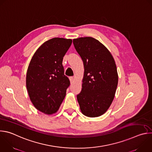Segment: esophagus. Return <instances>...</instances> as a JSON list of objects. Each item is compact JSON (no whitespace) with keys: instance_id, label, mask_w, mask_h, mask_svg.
Listing matches in <instances>:
<instances>
[{"instance_id":"esophagus-1","label":"esophagus","mask_w":152,"mask_h":152,"mask_svg":"<svg viewBox=\"0 0 152 152\" xmlns=\"http://www.w3.org/2000/svg\"><path fill=\"white\" fill-rule=\"evenodd\" d=\"M69 79H70V83H72L73 82V80H74V77H72V76H71V77H69Z\"/></svg>"}]
</instances>
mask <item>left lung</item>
Here are the masks:
<instances>
[{"label": "left lung", "mask_w": 152, "mask_h": 152, "mask_svg": "<svg viewBox=\"0 0 152 152\" xmlns=\"http://www.w3.org/2000/svg\"><path fill=\"white\" fill-rule=\"evenodd\" d=\"M73 45L84 66L81 92L77 99L82 113L94 118L110 106L118 83L115 61L107 48L91 37L73 39Z\"/></svg>", "instance_id": "1"}]
</instances>
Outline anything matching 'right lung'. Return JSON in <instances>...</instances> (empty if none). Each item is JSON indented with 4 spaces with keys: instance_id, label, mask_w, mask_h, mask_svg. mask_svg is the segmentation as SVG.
I'll return each instance as SVG.
<instances>
[{
    "instance_id": "add662e5",
    "label": "right lung",
    "mask_w": 152,
    "mask_h": 152,
    "mask_svg": "<svg viewBox=\"0 0 152 152\" xmlns=\"http://www.w3.org/2000/svg\"><path fill=\"white\" fill-rule=\"evenodd\" d=\"M72 43V39L60 37L47 40L37 49L28 67L30 99L36 109L46 115L58 111L70 86L62 63Z\"/></svg>"
}]
</instances>
